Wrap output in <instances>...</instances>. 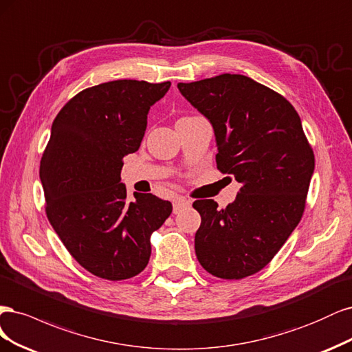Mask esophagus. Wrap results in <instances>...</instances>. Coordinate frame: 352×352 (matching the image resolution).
<instances>
[{"label": "esophagus", "instance_id": "esophagus-1", "mask_svg": "<svg viewBox=\"0 0 352 352\" xmlns=\"http://www.w3.org/2000/svg\"><path fill=\"white\" fill-rule=\"evenodd\" d=\"M174 213H177V212H179L181 209H184V208H188L190 205H191V201L188 200V199H186V197H177L175 200H174Z\"/></svg>", "mask_w": 352, "mask_h": 352}]
</instances>
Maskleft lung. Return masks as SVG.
<instances>
[{"label": "left lung", "mask_w": 352, "mask_h": 352, "mask_svg": "<svg viewBox=\"0 0 352 352\" xmlns=\"http://www.w3.org/2000/svg\"><path fill=\"white\" fill-rule=\"evenodd\" d=\"M178 90L212 124L217 165L241 184L225 209L192 203L201 217L196 256L209 274L241 279L263 269L302 217L314 155L289 102L243 74H221Z\"/></svg>", "instance_id": "obj_1"}]
</instances>
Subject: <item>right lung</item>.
<instances>
[{
    "instance_id": "obj_1",
    "label": "right lung",
    "mask_w": 352,
    "mask_h": 352,
    "mask_svg": "<svg viewBox=\"0 0 352 352\" xmlns=\"http://www.w3.org/2000/svg\"><path fill=\"white\" fill-rule=\"evenodd\" d=\"M171 82L114 80L82 90L55 117L39 177L47 217L70 254L90 274L129 279L147 266L151 235L171 201L151 192L127 200L122 157L139 151L152 105Z\"/></svg>"
}]
</instances>
